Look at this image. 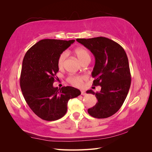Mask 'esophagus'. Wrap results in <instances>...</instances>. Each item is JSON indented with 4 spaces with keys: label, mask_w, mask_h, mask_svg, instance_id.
I'll use <instances>...</instances> for the list:
<instances>
[{
    "label": "esophagus",
    "mask_w": 152,
    "mask_h": 152,
    "mask_svg": "<svg viewBox=\"0 0 152 152\" xmlns=\"http://www.w3.org/2000/svg\"><path fill=\"white\" fill-rule=\"evenodd\" d=\"M81 94H82V96H86V92H85L84 91H81Z\"/></svg>",
    "instance_id": "obj_1"
}]
</instances>
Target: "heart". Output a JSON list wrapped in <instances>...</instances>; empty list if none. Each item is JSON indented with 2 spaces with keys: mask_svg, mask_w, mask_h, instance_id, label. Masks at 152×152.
<instances>
[{
  "mask_svg": "<svg viewBox=\"0 0 152 152\" xmlns=\"http://www.w3.org/2000/svg\"><path fill=\"white\" fill-rule=\"evenodd\" d=\"M74 53L82 64L86 61H91V55L88 50L85 48H77L74 50ZM66 56L67 54L66 52H63L60 54L58 59V66L59 68H62L63 67ZM86 79L87 77L85 75H70L68 77L67 80L69 83L73 86H80L82 84V82Z\"/></svg>",
  "mask_w": 152,
  "mask_h": 152,
  "instance_id": "b5f03b06",
  "label": "heart"
}]
</instances>
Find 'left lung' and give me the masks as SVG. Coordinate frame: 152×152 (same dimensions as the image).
Here are the masks:
<instances>
[{"instance_id": "1", "label": "left lung", "mask_w": 152, "mask_h": 152, "mask_svg": "<svg viewBox=\"0 0 152 152\" xmlns=\"http://www.w3.org/2000/svg\"><path fill=\"white\" fill-rule=\"evenodd\" d=\"M76 40L94 54L93 86L102 87L96 93L91 89L87 91L95 94L98 100L87 112L94 118H108L121 108L130 88L131 77L127 54L121 45L103 37Z\"/></svg>"}]
</instances>
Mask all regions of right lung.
Returning a JSON list of instances; mask_svg holds the SVG:
<instances>
[{
    "instance_id": "right-lung-1",
    "label": "right lung",
    "mask_w": 152,
    "mask_h": 152,
    "mask_svg": "<svg viewBox=\"0 0 152 152\" xmlns=\"http://www.w3.org/2000/svg\"><path fill=\"white\" fill-rule=\"evenodd\" d=\"M75 40L43 39L30 48L25 55L20 75L23 95L31 110L48 121L65 115L68 100L79 96L80 91L71 86L53 87L59 71L58 59Z\"/></svg>"
}]
</instances>
